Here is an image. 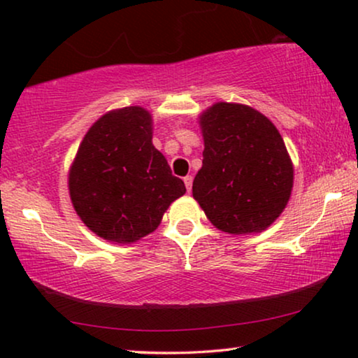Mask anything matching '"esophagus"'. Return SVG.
I'll return each mask as SVG.
<instances>
[{
  "instance_id": "34e87169",
  "label": "esophagus",
  "mask_w": 358,
  "mask_h": 358,
  "mask_svg": "<svg viewBox=\"0 0 358 358\" xmlns=\"http://www.w3.org/2000/svg\"><path fill=\"white\" fill-rule=\"evenodd\" d=\"M192 180H194L192 176H185L184 178V184H185V189H187V192L192 190Z\"/></svg>"
}]
</instances>
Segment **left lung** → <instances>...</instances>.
I'll list each match as a JSON object with an SVG mask.
<instances>
[{
  "mask_svg": "<svg viewBox=\"0 0 358 358\" xmlns=\"http://www.w3.org/2000/svg\"><path fill=\"white\" fill-rule=\"evenodd\" d=\"M205 141L194 199L218 229L256 233L290 199L293 166L280 134L261 112L218 102L200 117Z\"/></svg>",
  "mask_w": 358,
  "mask_h": 358,
  "instance_id": "left-lung-1",
  "label": "left lung"
}]
</instances>
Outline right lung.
Instances as JSON below:
<instances>
[{
	"mask_svg": "<svg viewBox=\"0 0 358 358\" xmlns=\"http://www.w3.org/2000/svg\"><path fill=\"white\" fill-rule=\"evenodd\" d=\"M151 134V115L134 106L102 115L83 138L68 185L76 213L97 236L134 243L185 194Z\"/></svg>",
	"mask_w": 358,
	"mask_h": 358,
	"instance_id": "1",
	"label": "right lung"
}]
</instances>
